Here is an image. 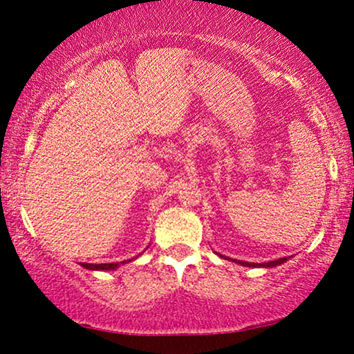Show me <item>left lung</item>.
<instances>
[{
  "mask_svg": "<svg viewBox=\"0 0 354 354\" xmlns=\"http://www.w3.org/2000/svg\"><path fill=\"white\" fill-rule=\"evenodd\" d=\"M234 261V263L240 264V266H245V268H274V266H279L287 261V258H282V259H277V261H269V263H263V264H258V263H243V261H235V259H230Z\"/></svg>",
  "mask_w": 354,
  "mask_h": 354,
  "instance_id": "1",
  "label": "left lung"
}]
</instances>
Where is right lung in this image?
Instances as JSON below:
<instances>
[{
	"mask_svg": "<svg viewBox=\"0 0 354 354\" xmlns=\"http://www.w3.org/2000/svg\"><path fill=\"white\" fill-rule=\"evenodd\" d=\"M124 264V263H122ZM85 269L88 270H101V272H106V270H114L118 269L120 264H101V266H88V264H82Z\"/></svg>",
	"mask_w": 354,
	"mask_h": 354,
	"instance_id": "right-lung-1",
	"label": "right lung"
}]
</instances>
